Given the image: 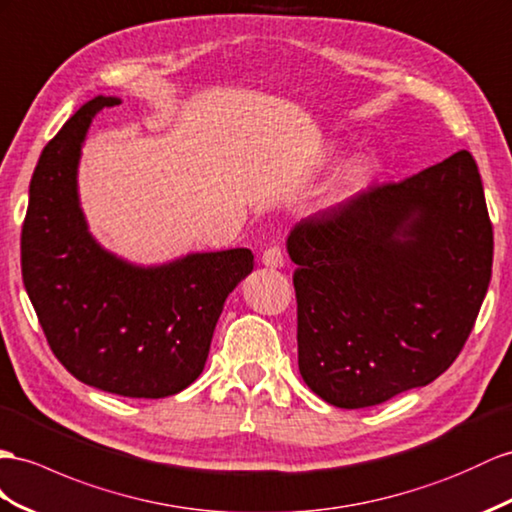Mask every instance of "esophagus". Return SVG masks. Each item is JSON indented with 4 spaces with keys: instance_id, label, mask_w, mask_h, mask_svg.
Wrapping results in <instances>:
<instances>
[{
    "instance_id": "obj_1",
    "label": "esophagus",
    "mask_w": 512,
    "mask_h": 512,
    "mask_svg": "<svg viewBox=\"0 0 512 512\" xmlns=\"http://www.w3.org/2000/svg\"><path fill=\"white\" fill-rule=\"evenodd\" d=\"M261 264H264L266 268H281L283 266V251L279 244H272L268 246L264 255H261Z\"/></svg>"
}]
</instances>
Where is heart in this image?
<instances>
[{
    "label": "heart",
    "mask_w": 512,
    "mask_h": 512,
    "mask_svg": "<svg viewBox=\"0 0 512 512\" xmlns=\"http://www.w3.org/2000/svg\"><path fill=\"white\" fill-rule=\"evenodd\" d=\"M368 162H365V160H359V162H355V164H352L348 170H346V175H344V179H342V186H339V188H342V190H348L350 186H352V183H355L363 173H365V170H368Z\"/></svg>",
    "instance_id": "obj_1"
}]
</instances>
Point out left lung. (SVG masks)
<instances>
[{"instance_id":"obj_1","label":"left lung","mask_w":512,"mask_h":512,"mask_svg":"<svg viewBox=\"0 0 512 512\" xmlns=\"http://www.w3.org/2000/svg\"><path fill=\"white\" fill-rule=\"evenodd\" d=\"M287 253L298 370L316 396L363 409L424 387L463 350L491 281L476 160L458 151L300 220Z\"/></svg>"}]
</instances>
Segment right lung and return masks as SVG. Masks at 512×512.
I'll return each mask as SVG.
<instances>
[{
	"mask_svg": "<svg viewBox=\"0 0 512 512\" xmlns=\"http://www.w3.org/2000/svg\"><path fill=\"white\" fill-rule=\"evenodd\" d=\"M119 103L90 99L38 157L21 231L23 285L49 348L77 381L125 398H166L203 372L222 307L253 272V253H190L144 268L90 235L77 166L95 114Z\"/></svg>",
	"mask_w": 512,
	"mask_h": 512,
	"instance_id": "obj_1",
	"label": "right lung"
}]
</instances>
